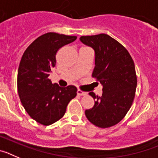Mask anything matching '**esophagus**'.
<instances>
[{"label": "esophagus", "mask_w": 158, "mask_h": 158, "mask_svg": "<svg viewBox=\"0 0 158 158\" xmlns=\"http://www.w3.org/2000/svg\"><path fill=\"white\" fill-rule=\"evenodd\" d=\"M77 94L79 95V96H85V95H87V93H86V92L81 91V90H80V89H78Z\"/></svg>", "instance_id": "obj_1"}]
</instances>
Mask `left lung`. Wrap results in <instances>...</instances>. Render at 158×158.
<instances>
[{"mask_svg":"<svg viewBox=\"0 0 158 158\" xmlns=\"http://www.w3.org/2000/svg\"><path fill=\"white\" fill-rule=\"evenodd\" d=\"M80 40L94 50L93 77L103 85L101 96L89 93L95 104L85 110V115L95 126L110 127L120 122L132 105L137 87L135 63L127 50L108 35L81 36Z\"/></svg>","mask_w":158,"mask_h":158,"instance_id":"left-lung-1","label":"left lung"}]
</instances>
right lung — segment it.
Here are the masks:
<instances>
[{
  "mask_svg": "<svg viewBox=\"0 0 158 158\" xmlns=\"http://www.w3.org/2000/svg\"><path fill=\"white\" fill-rule=\"evenodd\" d=\"M76 40V36L48 32L37 38L22 56L18 94L27 114L40 124L48 126L59 120L69 102L77 96L75 86L60 87L48 78L56 65L57 51Z\"/></svg>",
  "mask_w": 158,
  "mask_h": 158,
  "instance_id": "1",
  "label": "right lung"
}]
</instances>
